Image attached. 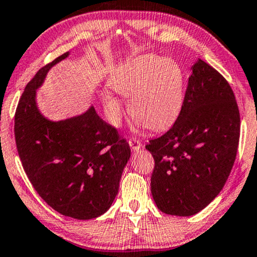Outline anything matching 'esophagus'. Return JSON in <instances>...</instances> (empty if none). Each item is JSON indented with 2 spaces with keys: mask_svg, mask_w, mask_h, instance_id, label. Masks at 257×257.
Wrapping results in <instances>:
<instances>
[{
  "mask_svg": "<svg viewBox=\"0 0 257 257\" xmlns=\"http://www.w3.org/2000/svg\"><path fill=\"white\" fill-rule=\"evenodd\" d=\"M129 146H131V148L134 150V152H138V150L141 149L142 147V143L139 141V140H135V139H131L129 140Z\"/></svg>",
  "mask_w": 257,
  "mask_h": 257,
  "instance_id": "obj_1",
  "label": "esophagus"
}]
</instances>
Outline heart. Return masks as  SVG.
I'll use <instances>...</instances> for the list:
<instances>
[{
    "label": "heart",
    "instance_id": "heart-1",
    "mask_svg": "<svg viewBox=\"0 0 257 257\" xmlns=\"http://www.w3.org/2000/svg\"><path fill=\"white\" fill-rule=\"evenodd\" d=\"M109 85L131 97V114L152 131H162L179 116L184 98V75L174 60L142 55L115 70ZM105 112L112 123L122 117V102L109 89L101 93Z\"/></svg>",
    "mask_w": 257,
    "mask_h": 257
}]
</instances>
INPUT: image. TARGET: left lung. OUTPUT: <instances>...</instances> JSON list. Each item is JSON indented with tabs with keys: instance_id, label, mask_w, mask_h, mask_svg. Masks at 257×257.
<instances>
[{
	"instance_id": "obj_1",
	"label": "left lung",
	"mask_w": 257,
	"mask_h": 257,
	"mask_svg": "<svg viewBox=\"0 0 257 257\" xmlns=\"http://www.w3.org/2000/svg\"><path fill=\"white\" fill-rule=\"evenodd\" d=\"M191 70L176 122L146 146L155 161L154 201L175 216L197 214L220 194L240 140V111L230 85L201 59Z\"/></svg>"
}]
</instances>
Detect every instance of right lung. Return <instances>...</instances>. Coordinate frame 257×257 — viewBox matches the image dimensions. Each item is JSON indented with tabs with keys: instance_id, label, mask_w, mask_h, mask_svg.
Masks as SVG:
<instances>
[{
	"instance_id": "obj_1",
	"label": "right lung",
	"mask_w": 257,
	"mask_h": 257,
	"mask_svg": "<svg viewBox=\"0 0 257 257\" xmlns=\"http://www.w3.org/2000/svg\"><path fill=\"white\" fill-rule=\"evenodd\" d=\"M69 55L41 68L27 84L16 109L15 140L23 169L48 206L64 216L90 220L114 202L131 148L94 105L60 121L41 112L37 89L48 71Z\"/></svg>"
}]
</instances>
